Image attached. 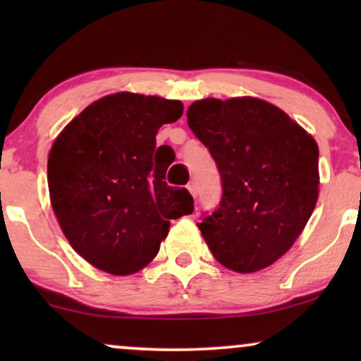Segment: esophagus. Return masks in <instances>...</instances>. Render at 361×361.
Wrapping results in <instances>:
<instances>
[{
    "label": "esophagus",
    "instance_id": "34e87169",
    "mask_svg": "<svg viewBox=\"0 0 361 361\" xmlns=\"http://www.w3.org/2000/svg\"><path fill=\"white\" fill-rule=\"evenodd\" d=\"M187 189H189V192L192 195H197V185H195V182H189V184H187Z\"/></svg>",
    "mask_w": 361,
    "mask_h": 361
}]
</instances>
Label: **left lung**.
I'll list each match as a JSON object with an SVG mask.
<instances>
[{"mask_svg":"<svg viewBox=\"0 0 361 361\" xmlns=\"http://www.w3.org/2000/svg\"><path fill=\"white\" fill-rule=\"evenodd\" d=\"M187 123L219 167L221 200L199 228L215 259L255 273L279 259L315 209L319 147L283 110L253 97L194 102Z\"/></svg>","mask_w":361,"mask_h":361,"instance_id":"obj_1","label":"left lung"}]
</instances>
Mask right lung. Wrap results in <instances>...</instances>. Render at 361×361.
Wrapping results in <instances>:
<instances>
[{
  "label": "right lung",
  "mask_w": 361,
  "mask_h": 361,
  "mask_svg": "<svg viewBox=\"0 0 361 361\" xmlns=\"http://www.w3.org/2000/svg\"><path fill=\"white\" fill-rule=\"evenodd\" d=\"M177 100L120 92L73 118L47 161L51 204L72 248L95 268L126 276L154 259L171 220L194 212L166 182L157 130L182 116Z\"/></svg>",
  "instance_id": "right-lung-1"
}]
</instances>
